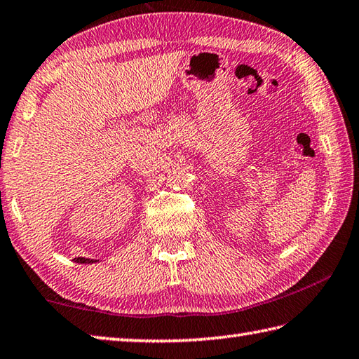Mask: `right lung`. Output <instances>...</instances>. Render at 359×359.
<instances>
[{
	"mask_svg": "<svg viewBox=\"0 0 359 359\" xmlns=\"http://www.w3.org/2000/svg\"><path fill=\"white\" fill-rule=\"evenodd\" d=\"M73 261H74V262H79V264H92V262H97V261L87 259V258H74Z\"/></svg>",
	"mask_w": 359,
	"mask_h": 359,
	"instance_id": "obj_1",
	"label": "right lung"
}]
</instances>
